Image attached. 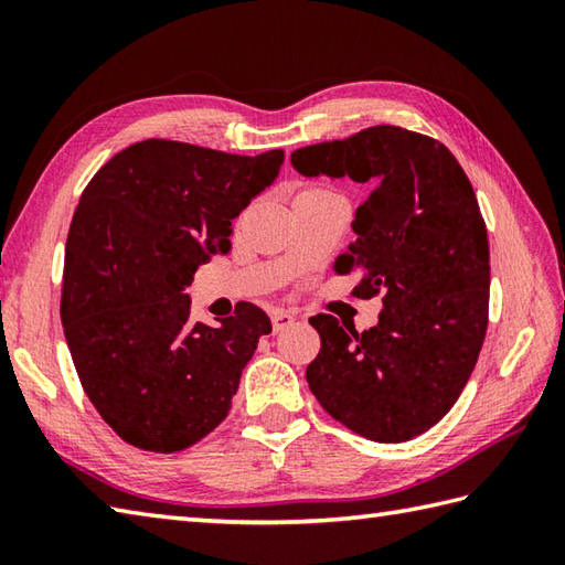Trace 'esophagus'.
I'll list each match as a JSON object with an SVG mask.
<instances>
[{
    "instance_id": "1",
    "label": "esophagus",
    "mask_w": 565,
    "mask_h": 565,
    "mask_svg": "<svg viewBox=\"0 0 565 565\" xmlns=\"http://www.w3.org/2000/svg\"><path fill=\"white\" fill-rule=\"evenodd\" d=\"M294 313H289V310H274L271 313V330L274 332H281L284 328L294 326Z\"/></svg>"
}]
</instances>
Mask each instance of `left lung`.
<instances>
[{"instance_id": "8db88e82", "label": "left lung", "mask_w": 565, "mask_h": 565, "mask_svg": "<svg viewBox=\"0 0 565 565\" xmlns=\"http://www.w3.org/2000/svg\"><path fill=\"white\" fill-rule=\"evenodd\" d=\"M291 164L369 189L356 239L334 269L359 274L356 296L383 294L379 322L364 332L310 318L322 347L308 386L366 439L423 435L451 411L486 340L490 255L473 186L441 142L398 126L301 148Z\"/></svg>"}]
</instances>
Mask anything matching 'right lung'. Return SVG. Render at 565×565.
<instances>
[{
  "instance_id": "add662e5",
  "label": "right lung",
  "mask_w": 565,
  "mask_h": 565,
  "mask_svg": "<svg viewBox=\"0 0 565 565\" xmlns=\"http://www.w3.org/2000/svg\"><path fill=\"white\" fill-rule=\"evenodd\" d=\"M284 150L245 158L142 140L92 177L70 225L65 340L104 423L146 451H182L218 427L271 322L237 306L221 326L191 322L186 289L231 252L233 221L274 184Z\"/></svg>"
}]
</instances>
